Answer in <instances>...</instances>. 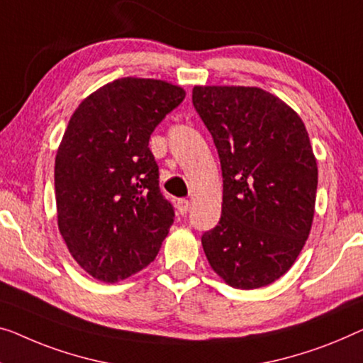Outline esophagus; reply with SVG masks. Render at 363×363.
<instances>
[{
    "label": "esophagus",
    "instance_id": "34e87169",
    "mask_svg": "<svg viewBox=\"0 0 363 363\" xmlns=\"http://www.w3.org/2000/svg\"><path fill=\"white\" fill-rule=\"evenodd\" d=\"M189 207H191V203H189L187 199H179V200H177V212H179L181 215H186Z\"/></svg>",
    "mask_w": 363,
    "mask_h": 363
}]
</instances>
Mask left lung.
<instances>
[{"label": "left lung", "instance_id": "8db88e82", "mask_svg": "<svg viewBox=\"0 0 363 363\" xmlns=\"http://www.w3.org/2000/svg\"><path fill=\"white\" fill-rule=\"evenodd\" d=\"M223 176L221 218L202 235L210 266L235 289L282 277L310 235L318 166L298 113L250 86H196Z\"/></svg>", "mask_w": 363, "mask_h": 363}]
</instances>
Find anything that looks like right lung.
Instances as JSON below:
<instances>
[{
	"label": "right lung",
	"instance_id": "obj_1",
	"mask_svg": "<svg viewBox=\"0 0 363 363\" xmlns=\"http://www.w3.org/2000/svg\"><path fill=\"white\" fill-rule=\"evenodd\" d=\"M186 97L181 86L121 78L78 106L55 158L58 230L81 267L113 284L155 261L174 221L148 147Z\"/></svg>",
	"mask_w": 363,
	"mask_h": 363
}]
</instances>
